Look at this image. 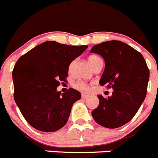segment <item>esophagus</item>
<instances>
[{
	"mask_svg": "<svg viewBox=\"0 0 158 158\" xmlns=\"http://www.w3.org/2000/svg\"><path fill=\"white\" fill-rule=\"evenodd\" d=\"M81 98H82L83 99H87V98H89V95L84 94H81Z\"/></svg>",
	"mask_w": 158,
	"mask_h": 158,
	"instance_id": "1",
	"label": "esophagus"
}]
</instances>
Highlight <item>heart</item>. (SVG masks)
Here are the masks:
<instances>
[{
	"mask_svg": "<svg viewBox=\"0 0 158 158\" xmlns=\"http://www.w3.org/2000/svg\"><path fill=\"white\" fill-rule=\"evenodd\" d=\"M99 60H101V59L98 56H96V55H91L90 56V57H88V61L89 63H90V66L93 68L95 64H96V63L98 61H99ZM73 64H74V62H72V63L70 64L69 66V71H71V68H72V65ZM74 87H75L76 89H77V90H81V91H87V90H88V85H87L86 83L83 82V81H77V82H75L74 84Z\"/></svg>",
	"mask_w": 158,
	"mask_h": 158,
	"instance_id": "b5f03b06",
	"label": "heart"
}]
</instances>
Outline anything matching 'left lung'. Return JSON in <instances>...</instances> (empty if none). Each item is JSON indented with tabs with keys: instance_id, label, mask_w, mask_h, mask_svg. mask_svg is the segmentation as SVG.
<instances>
[{
	"instance_id": "1",
	"label": "left lung",
	"mask_w": 158,
	"mask_h": 158,
	"mask_svg": "<svg viewBox=\"0 0 158 158\" xmlns=\"http://www.w3.org/2000/svg\"><path fill=\"white\" fill-rule=\"evenodd\" d=\"M90 52L101 55L105 61L100 84L114 89L111 97L98 95L99 105L92 117L103 127L118 128L134 118L144 101L149 69L140 52L120 40L98 44Z\"/></svg>"
}]
</instances>
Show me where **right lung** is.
<instances>
[{"label":"right lung","mask_w":158,"mask_h":158,"mask_svg":"<svg viewBox=\"0 0 158 158\" xmlns=\"http://www.w3.org/2000/svg\"><path fill=\"white\" fill-rule=\"evenodd\" d=\"M87 48L56 41L37 45L16 62L12 72L14 98L27 122L43 132H54L66 124L71 107L81 95L69 88L57 91L65 81L69 65Z\"/></svg>","instance_id":"add662e5"}]
</instances>
